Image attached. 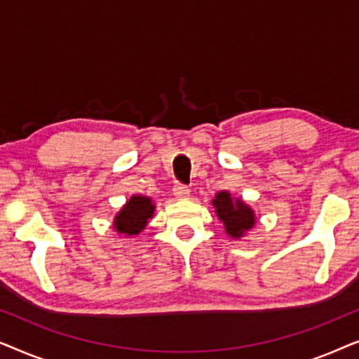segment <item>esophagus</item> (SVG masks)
<instances>
[{
	"mask_svg": "<svg viewBox=\"0 0 359 359\" xmlns=\"http://www.w3.org/2000/svg\"><path fill=\"white\" fill-rule=\"evenodd\" d=\"M173 191H175L176 198H188V196H189V189H188V186H186V184H181V183L175 184Z\"/></svg>",
	"mask_w": 359,
	"mask_h": 359,
	"instance_id": "1",
	"label": "esophagus"
}]
</instances>
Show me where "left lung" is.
Returning a JSON list of instances; mask_svg holds the SVG:
<instances>
[{
  "instance_id": "left-lung-1",
  "label": "left lung",
  "mask_w": 359,
  "mask_h": 359,
  "mask_svg": "<svg viewBox=\"0 0 359 359\" xmlns=\"http://www.w3.org/2000/svg\"><path fill=\"white\" fill-rule=\"evenodd\" d=\"M215 214L232 238H240L255 225V212L242 199L232 198L229 191H220L212 199Z\"/></svg>"
}]
</instances>
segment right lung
<instances>
[{"label": "right lung", "instance_id": "add662e5", "mask_svg": "<svg viewBox=\"0 0 359 359\" xmlns=\"http://www.w3.org/2000/svg\"><path fill=\"white\" fill-rule=\"evenodd\" d=\"M155 212V205L147 196L134 194L114 217V229L121 235H139Z\"/></svg>", "mask_w": 359, "mask_h": 359}]
</instances>
